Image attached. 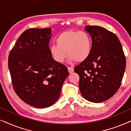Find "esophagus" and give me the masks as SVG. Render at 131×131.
Instances as JSON below:
<instances>
[{
	"mask_svg": "<svg viewBox=\"0 0 131 131\" xmlns=\"http://www.w3.org/2000/svg\"><path fill=\"white\" fill-rule=\"evenodd\" d=\"M68 70H69V72L70 73H73L74 71V68L73 67H68Z\"/></svg>",
	"mask_w": 131,
	"mask_h": 131,
	"instance_id": "obj_1",
	"label": "esophagus"
}]
</instances>
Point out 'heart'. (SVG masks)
<instances>
[{
	"label": "heart",
	"instance_id": "heart-1",
	"mask_svg": "<svg viewBox=\"0 0 131 131\" xmlns=\"http://www.w3.org/2000/svg\"><path fill=\"white\" fill-rule=\"evenodd\" d=\"M56 43L51 46L50 52L53 59L60 63L64 61L67 53L71 61L78 62L85 61L91 53V40L85 31H63L57 37Z\"/></svg>",
	"mask_w": 131,
	"mask_h": 131
}]
</instances>
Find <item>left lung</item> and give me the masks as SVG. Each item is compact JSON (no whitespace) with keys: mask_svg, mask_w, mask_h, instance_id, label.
Returning <instances> with one entry per match:
<instances>
[{"mask_svg":"<svg viewBox=\"0 0 131 131\" xmlns=\"http://www.w3.org/2000/svg\"><path fill=\"white\" fill-rule=\"evenodd\" d=\"M92 37L88 58L74 68L80 92L86 100L101 103L116 94L126 69V58L117 36L100 26H85Z\"/></svg>","mask_w":131,"mask_h":131,"instance_id":"obj_1","label":"left lung"}]
</instances>
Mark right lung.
Instances as JSON below:
<instances>
[{
  "label": "right lung",
  "instance_id": "add662e5",
  "mask_svg": "<svg viewBox=\"0 0 131 131\" xmlns=\"http://www.w3.org/2000/svg\"><path fill=\"white\" fill-rule=\"evenodd\" d=\"M51 29L29 28L19 36L10 50L8 67L12 86L18 96L36 108L53 104L69 73L50 52Z\"/></svg>",
  "mask_w": 131,
  "mask_h": 131
}]
</instances>
